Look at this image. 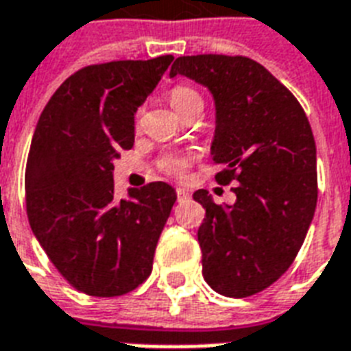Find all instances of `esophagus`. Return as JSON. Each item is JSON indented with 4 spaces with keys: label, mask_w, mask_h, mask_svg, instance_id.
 <instances>
[{
    "label": "esophagus",
    "mask_w": 351,
    "mask_h": 351,
    "mask_svg": "<svg viewBox=\"0 0 351 351\" xmlns=\"http://www.w3.org/2000/svg\"><path fill=\"white\" fill-rule=\"evenodd\" d=\"M176 198H178V202L187 200V198H189V193H187V189H184V187H176Z\"/></svg>",
    "instance_id": "obj_1"
}]
</instances>
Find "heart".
<instances>
[{"label":"heart","instance_id":"b5f03b06","mask_svg":"<svg viewBox=\"0 0 351 351\" xmlns=\"http://www.w3.org/2000/svg\"><path fill=\"white\" fill-rule=\"evenodd\" d=\"M169 101L178 114H184L195 106H204L202 96L187 85H175L169 90ZM187 165H189V158L184 154H165L164 158L160 160V169L173 176L186 175Z\"/></svg>","mask_w":351,"mask_h":351}]
</instances>
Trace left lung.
Returning <instances> with one entry per match:
<instances>
[{
    "mask_svg": "<svg viewBox=\"0 0 351 351\" xmlns=\"http://www.w3.org/2000/svg\"><path fill=\"white\" fill-rule=\"evenodd\" d=\"M211 90L217 127L215 180L233 182L234 204L219 206L206 189L193 198L206 282L224 297L255 295L288 271L317 206V149L310 121L291 93L245 56H180L171 67Z\"/></svg>",
    "mask_w": 351,
    "mask_h": 351,
    "instance_id": "left-lung-1",
    "label": "left lung"
}]
</instances>
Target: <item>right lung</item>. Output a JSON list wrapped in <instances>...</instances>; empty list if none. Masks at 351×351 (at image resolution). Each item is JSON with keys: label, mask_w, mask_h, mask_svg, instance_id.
Masks as SVG:
<instances>
[{"label": "right lung", "mask_w": 351, "mask_h": 351, "mask_svg": "<svg viewBox=\"0 0 351 351\" xmlns=\"http://www.w3.org/2000/svg\"><path fill=\"white\" fill-rule=\"evenodd\" d=\"M173 56L80 69L52 95L30 142L25 202L32 233L73 288L118 297L153 269L176 200L165 182L117 200L112 162L134 143V112Z\"/></svg>", "instance_id": "obj_1"}]
</instances>
